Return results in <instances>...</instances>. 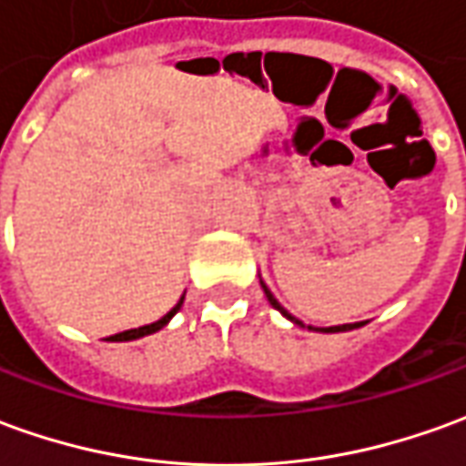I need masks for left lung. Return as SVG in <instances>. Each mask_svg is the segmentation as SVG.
<instances>
[{"instance_id":"8db88e82","label":"left lung","mask_w":466,"mask_h":466,"mask_svg":"<svg viewBox=\"0 0 466 466\" xmlns=\"http://www.w3.org/2000/svg\"><path fill=\"white\" fill-rule=\"evenodd\" d=\"M261 287H264L266 297H268V301H271V307H274V309H279V312L284 314V317H289V319H291V322H297V325H301L299 319H294V317H291V314H289L287 309H284V307H281V304H279V301L274 299V294H271V291H268V287H266L264 281H261ZM355 327H362V325H360V322H355V325H337V327H325V329H322V332H345V329H355Z\"/></svg>"}]
</instances>
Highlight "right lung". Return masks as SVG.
I'll use <instances>...</instances> for the list:
<instances>
[{"label": "right lung", "instance_id": "1", "mask_svg": "<svg viewBox=\"0 0 466 466\" xmlns=\"http://www.w3.org/2000/svg\"><path fill=\"white\" fill-rule=\"evenodd\" d=\"M182 299H185V297H182ZM182 299L177 301V307H172V309H169V312H167L162 319H157V322H152V325L137 327V329H127V332L111 335L108 339H111V342H129V339H139V337H144V335H152V332H157V329H162V327H165L167 322H169V319H172V317L177 314V309L182 307Z\"/></svg>", "mask_w": 466, "mask_h": 466}]
</instances>
